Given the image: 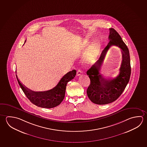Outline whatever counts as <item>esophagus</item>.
<instances>
[{
  "label": "esophagus",
  "mask_w": 147,
  "mask_h": 147,
  "mask_svg": "<svg viewBox=\"0 0 147 147\" xmlns=\"http://www.w3.org/2000/svg\"><path fill=\"white\" fill-rule=\"evenodd\" d=\"M82 74V71L80 70H77V76H80V75Z\"/></svg>",
  "instance_id": "1"
}]
</instances>
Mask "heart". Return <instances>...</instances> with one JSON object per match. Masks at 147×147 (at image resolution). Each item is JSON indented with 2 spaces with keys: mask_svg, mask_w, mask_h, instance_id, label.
<instances>
[{
  "mask_svg": "<svg viewBox=\"0 0 147 147\" xmlns=\"http://www.w3.org/2000/svg\"><path fill=\"white\" fill-rule=\"evenodd\" d=\"M100 45L97 41L93 42L90 47V54L88 59L87 60L88 64H92L95 60L96 54L99 51Z\"/></svg>",
  "mask_w": 147,
  "mask_h": 147,
  "instance_id": "obj_1",
  "label": "heart"
}]
</instances>
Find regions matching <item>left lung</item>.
<instances>
[{
  "instance_id": "8db88e82",
  "label": "left lung",
  "mask_w": 147,
  "mask_h": 147,
  "mask_svg": "<svg viewBox=\"0 0 147 147\" xmlns=\"http://www.w3.org/2000/svg\"><path fill=\"white\" fill-rule=\"evenodd\" d=\"M109 42L104 49L100 57L87 71L90 80V84L87 90L88 96L93 103L104 105L112 103L121 95L127 85L131 73L129 49L119 34L113 28H109ZM114 45L122 51L123 60L120 73L112 79H104L99 73L100 67L109 49Z\"/></svg>"
}]
</instances>
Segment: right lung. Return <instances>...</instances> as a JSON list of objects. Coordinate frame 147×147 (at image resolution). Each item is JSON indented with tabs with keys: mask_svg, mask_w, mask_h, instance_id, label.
<instances>
[{
	"mask_svg": "<svg viewBox=\"0 0 147 147\" xmlns=\"http://www.w3.org/2000/svg\"><path fill=\"white\" fill-rule=\"evenodd\" d=\"M25 42L26 41L25 43ZM76 74V70L70 71L62 77L55 87L52 89L41 92H35L29 90L21 83L17 75L16 76L21 89L31 103L42 108H51L59 105L62 102L65 98L67 82L73 79Z\"/></svg>",
	"mask_w": 147,
	"mask_h": 147,
	"instance_id": "obj_1",
	"label": "right lung"
}]
</instances>
